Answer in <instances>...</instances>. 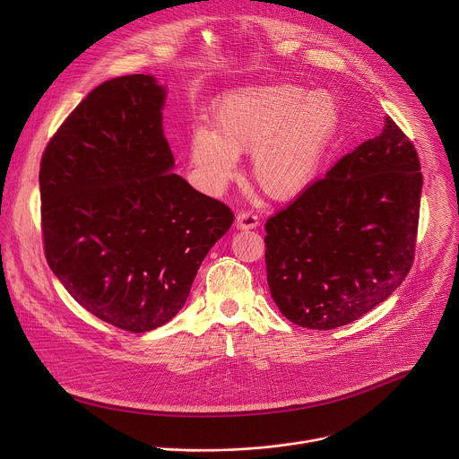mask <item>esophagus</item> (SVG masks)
<instances>
[{"label": "esophagus", "mask_w": 459, "mask_h": 459, "mask_svg": "<svg viewBox=\"0 0 459 459\" xmlns=\"http://www.w3.org/2000/svg\"><path fill=\"white\" fill-rule=\"evenodd\" d=\"M259 225V218L252 212H238L236 216V229L239 230H250Z\"/></svg>", "instance_id": "1"}]
</instances>
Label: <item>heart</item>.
Segmentation results:
<instances>
[{
	"label": "heart",
	"instance_id": "b5f03b06",
	"mask_svg": "<svg viewBox=\"0 0 459 459\" xmlns=\"http://www.w3.org/2000/svg\"><path fill=\"white\" fill-rule=\"evenodd\" d=\"M339 118L328 91L308 93L292 83L238 89L216 100L212 129L193 131L189 161L202 186L218 193L236 178L238 156L252 152L257 186L275 200H292L314 183Z\"/></svg>",
	"mask_w": 459,
	"mask_h": 459
}]
</instances>
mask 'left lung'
Wrapping results in <instances>:
<instances>
[{"label": "left lung", "mask_w": 459, "mask_h": 459, "mask_svg": "<svg viewBox=\"0 0 459 459\" xmlns=\"http://www.w3.org/2000/svg\"><path fill=\"white\" fill-rule=\"evenodd\" d=\"M420 193L415 147L385 117L379 136L268 220V285L280 312L301 328L332 330L385 301L413 263Z\"/></svg>", "instance_id": "obj_1"}]
</instances>
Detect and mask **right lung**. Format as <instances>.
<instances>
[{"instance_id": "1", "label": "right lung", "mask_w": 459, "mask_h": 459, "mask_svg": "<svg viewBox=\"0 0 459 459\" xmlns=\"http://www.w3.org/2000/svg\"><path fill=\"white\" fill-rule=\"evenodd\" d=\"M167 89L149 74L93 89L40 163L49 268L95 317L133 333L169 323L230 229V209L174 174Z\"/></svg>"}]
</instances>
